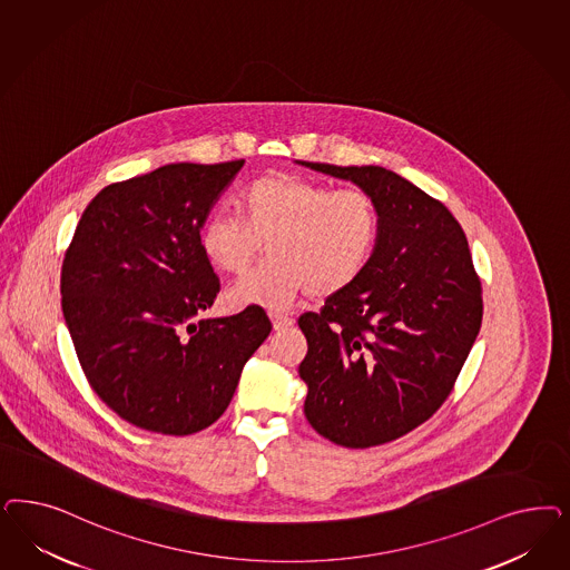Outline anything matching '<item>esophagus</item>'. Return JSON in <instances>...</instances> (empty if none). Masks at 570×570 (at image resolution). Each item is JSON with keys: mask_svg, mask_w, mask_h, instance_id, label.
<instances>
[{"mask_svg": "<svg viewBox=\"0 0 570 570\" xmlns=\"http://www.w3.org/2000/svg\"><path fill=\"white\" fill-rule=\"evenodd\" d=\"M268 316H271V323H273V330L275 331L287 330V327H292V323H294V321H292L289 316H285V314L271 313Z\"/></svg>", "mask_w": 570, "mask_h": 570, "instance_id": "1", "label": "esophagus"}]
</instances>
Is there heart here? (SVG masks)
<instances>
[{
  "label": "heart",
  "mask_w": 570,
  "mask_h": 570,
  "mask_svg": "<svg viewBox=\"0 0 570 570\" xmlns=\"http://www.w3.org/2000/svg\"><path fill=\"white\" fill-rule=\"evenodd\" d=\"M240 207L243 216L214 209L199 233L203 256L226 275H245L266 245L271 259L224 295L233 308L342 294L365 275L380 243L377 203L358 186L271 174L245 188Z\"/></svg>",
  "instance_id": "obj_1"
}]
</instances>
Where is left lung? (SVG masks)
<instances>
[{
  "label": "left lung",
  "instance_id": "1",
  "mask_svg": "<svg viewBox=\"0 0 570 570\" xmlns=\"http://www.w3.org/2000/svg\"><path fill=\"white\" fill-rule=\"evenodd\" d=\"M299 164L365 188L382 216L365 275L297 321L306 420L350 449L396 441L441 409L476 342L482 287L468 239L441 202L386 167Z\"/></svg>",
  "mask_w": 570,
  "mask_h": 570
}]
</instances>
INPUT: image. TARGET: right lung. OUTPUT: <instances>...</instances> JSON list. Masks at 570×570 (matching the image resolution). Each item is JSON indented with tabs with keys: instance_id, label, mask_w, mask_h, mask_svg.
Wrapping results in <instances>:
<instances>
[{
	"instance_id": "add662e5",
	"label": "right lung",
	"mask_w": 570,
	"mask_h": 570,
	"mask_svg": "<svg viewBox=\"0 0 570 570\" xmlns=\"http://www.w3.org/2000/svg\"><path fill=\"white\" fill-rule=\"evenodd\" d=\"M243 164H169L109 184L75 228L62 314L94 392L136 428L186 436L212 425L273 330L259 306L202 318L220 281L199 233Z\"/></svg>"
}]
</instances>
